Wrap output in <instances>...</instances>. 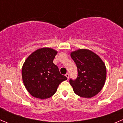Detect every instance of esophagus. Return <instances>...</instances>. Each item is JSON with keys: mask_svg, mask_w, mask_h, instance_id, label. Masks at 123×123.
Listing matches in <instances>:
<instances>
[{"mask_svg": "<svg viewBox=\"0 0 123 123\" xmlns=\"http://www.w3.org/2000/svg\"><path fill=\"white\" fill-rule=\"evenodd\" d=\"M65 76H66V77H67V79H69V74H68V73H67V74H65Z\"/></svg>", "mask_w": 123, "mask_h": 123, "instance_id": "esophagus-1", "label": "esophagus"}]
</instances>
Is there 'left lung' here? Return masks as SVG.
I'll list each match as a JSON object with an SVG mask.
<instances>
[{
  "label": "left lung",
  "mask_w": 123,
  "mask_h": 123,
  "mask_svg": "<svg viewBox=\"0 0 123 123\" xmlns=\"http://www.w3.org/2000/svg\"><path fill=\"white\" fill-rule=\"evenodd\" d=\"M78 68V77L69 83L76 94L91 98L102 90L106 78V68L100 57L87 49H78L71 53Z\"/></svg>",
  "instance_id": "8db88e82"
}]
</instances>
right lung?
<instances>
[{"label": "right lung", "mask_w": 123, "mask_h": 123, "mask_svg": "<svg viewBox=\"0 0 123 123\" xmlns=\"http://www.w3.org/2000/svg\"><path fill=\"white\" fill-rule=\"evenodd\" d=\"M57 53L53 49L43 47L32 52L25 61L21 71L23 82L34 97L50 98L56 92L60 84L67 79L53 63Z\"/></svg>", "instance_id": "right-lung-1"}]
</instances>
